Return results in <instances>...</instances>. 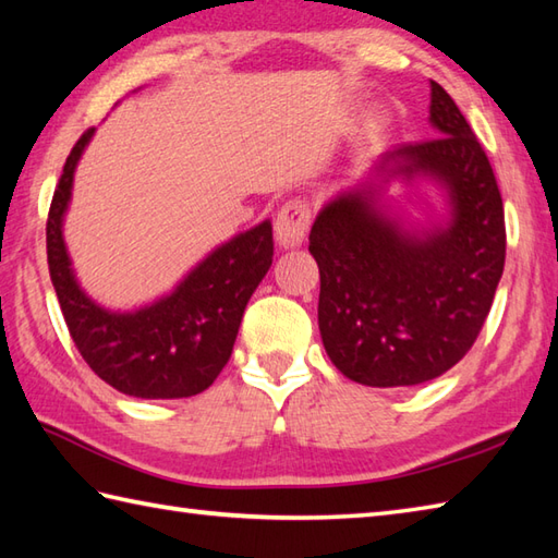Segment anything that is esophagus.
Wrapping results in <instances>:
<instances>
[{"mask_svg": "<svg viewBox=\"0 0 558 558\" xmlns=\"http://www.w3.org/2000/svg\"><path fill=\"white\" fill-rule=\"evenodd\" d=\"M312 225V206L304 198H290L276 218V242L282 248L302 246Z\"/></svg>", "mask_w": 558, "mask_h": 558, "instance_id": "34e87169", "label": "esophagus"}]
</instances>
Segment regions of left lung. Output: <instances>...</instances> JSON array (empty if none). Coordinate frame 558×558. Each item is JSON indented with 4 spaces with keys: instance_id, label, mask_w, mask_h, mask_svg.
I'll use <instances>...</instances> for the list:
<instances>
[{
    "instance_id": "obj_1",
    "label": "left lung",
    "mask_w": 558,
    "mask_h": 558,
    "mask_svg": "<svg viewBox=\"0 0 558 558\" xmlns=\"http://www.w3.org/2000/svg\"><path fill=\"white\" fill-rule=\"evenodd\" d=\"M436 136L386 150L376 180L429 179L449 216L408 229L369 180L318 210L310 252L318 264V330L350 381L417 386L465 357L487 318L506 260L504 201L487 153L453 98L432 81Z\"/></svg>"
}]
</instances>
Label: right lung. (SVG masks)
<instances>
[{
	"mask_svg": "<svg viewBox=\"0 0 558 558\" xmlns=\"http://www.w3.org/2000/svg\"><path fill=\"white\" fill-rule=\"evenodd\" d=\"M96 129L71 148L47 216V266L69 333L105 384L146 400L189 398L206 390L228 364L246 302L272 264V225L240 232L201 260L170 294L112 312L81 290L62 225L76 165Z\"/></svg>",
	"mask_w": 558,
	"mask_h": 558,
	"instance_id": "1",
	"label": "right lung"
}]
</instances>
